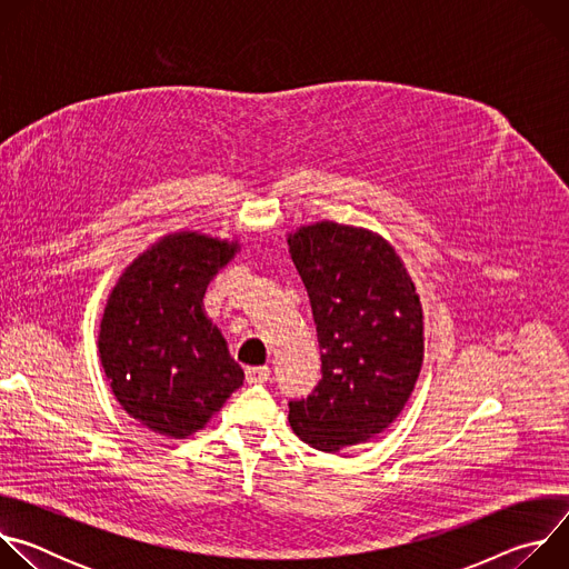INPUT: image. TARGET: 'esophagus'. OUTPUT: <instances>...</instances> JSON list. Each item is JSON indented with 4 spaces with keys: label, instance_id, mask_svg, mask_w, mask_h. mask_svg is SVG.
Instances as JSON below:
<instances>
[{
    "label": "esophagus",
    "instance_id": "1",
    "mask_svg": "<svg viewBox=\"0 0 569 569\" xmlns=\"http://www.w3.org/2000/svg\"><path fill=\"white\" fill-rule=\"evenodd\" d=\"M246 378L248 382H266L270 378V367H248L246 369Z\"/></svg>",
    "mask_w": 569,
    "mask_h": 569
}]
</instances>
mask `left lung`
<instances>
[{"label":"left lung","instance_id":"obj_1","mask_svg":"<svg viewBox=\"0 0 569 569\" xmlns=\"http://www.w3.org/2000/svg\"><path fill=\"white\" fill-rule=\"evenodd\" d=\"M286 240L321 349V380L290 402L288 421L308 446L340 452L376 439L410 400L426 353L421 297L371 229L319 220Z\"/></svg>","mask_w":569,"mask_h":569}]
</instances>
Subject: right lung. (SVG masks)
Wrapping results in <instances>:
<instances>
[{
    "mask_svg": "<svg viewBox=\"0 0 569 569\" xmlns=\"http://www.w3.org/2000/svg\"><path fill=\"white\" fill-rule=\"evenodd\" d=\"M236 252V238L178 229L128 263L108 295L101 367L121 408L150 432L189 439L246 380L202 303Z\"/></svg>",
    "mask_w": 569,
    "mask_h": 569,
    "instance_id": "right-lung-1",
    "label": "right lung"
}]
</instances>
